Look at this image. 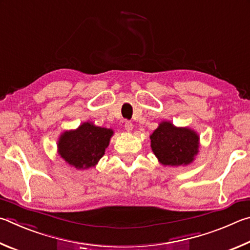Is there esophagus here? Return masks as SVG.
<instances>
[{
  "mask_svg": "<svg viewBox=\"0 0 250 250\" xmlns=\"http://www.w3.org/2000/svg\"><path fill=\"white\" fill-rule=\"evenodd\" d=\"M125 129H126V132H128V133H130L133 130V123L132 122H126L125 123Z\"/></svg>",
  "mask_w": 250,
  "mask_h": 250,
  "instance_id": "34e87169",
  "label": "esophagus"
}]
</instances>
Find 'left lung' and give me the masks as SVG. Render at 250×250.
Instances as JSON below:
<instances>
[{
	"label": "left lung",
	"instance_id": "left-lung-1",
	"mask_svg": "<svg viewBox=\"0 0 250 250\" xmlns=\"http://www.w3.org/2000/svg\"><path fill=\"white\" fill-rule=\"evenodd\" d=\"M150 147L163 166H188L199 154L200 136L190 127H178L170 121H163L150 135Z\"/></svg>",
	"mask_w": 250,
	"mask_h": 250
}]
</instances>
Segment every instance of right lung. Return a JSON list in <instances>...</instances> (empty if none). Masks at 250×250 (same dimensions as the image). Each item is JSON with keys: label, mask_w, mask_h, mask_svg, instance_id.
Here are the masks:
<instances>
[{"label": "right lung", "mask_w": 250, "mask_h": 250, "mask_svg": "<svg viewBox=\"0 0 250 250\" xmlns=\"http://www.w3.org/2000/svg\"><path fill=\"white\" fill-rule=\"evenodd\" d=\"M114 130L84 122L76 129L64 130L57 143V151L69 166L78 170L95 167L105 154Z\"/></svg>", "instance_id": "obj_1"}]
</instances>
